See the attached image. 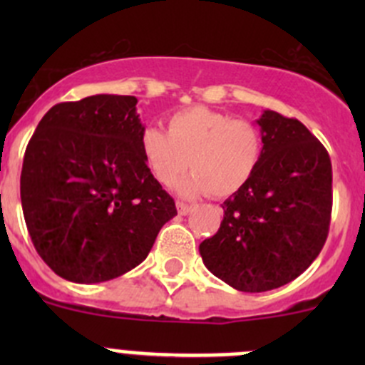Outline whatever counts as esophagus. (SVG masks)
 <instances>
[{
	"instance_id": "obj_1",
	"label": "esophagus",
	"mask_w": 365,
	"mask_h": 365,
	"mask_svg": "<svg viewBox=\"0 0 365 365\" xmlns=\"http://www.w3.org/2000/svg\"><path fill=\"white\" fill-rule=\"evenodd\" d=\"M176 210H178L180 215H187V213L192 210V206L187 205V203H182V201H178V203H176Z\"/></svg>"
}]
</instances>
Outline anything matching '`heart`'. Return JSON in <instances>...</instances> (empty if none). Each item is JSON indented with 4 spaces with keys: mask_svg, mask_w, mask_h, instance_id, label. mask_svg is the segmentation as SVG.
Masks as SVG:
<instances>
[{
    "mask_svg": "<svg viewBox=\"0 0 365 365\" xmlns=\"http://www.w3.org/2000/svg\"><path fill=\"white\" fill-rule=\"evenodd\" d=\"M139 150L162 185H173L189 165L192 175L178 183L182 196L208 192L227 197L244 189L263 155V135L249 120L192 106L168 116V134L145 127Z\"/></svg>",
    "mask_w": 365,
    "mask_h": 365,
    "instance_id": "1",
    "label": "heart"
}]
</instances>
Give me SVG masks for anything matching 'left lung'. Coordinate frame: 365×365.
Here are the masks:
<instances>
[{"instance_id": "left-lung-1", "label": "left lung", "mask_w": 365, "mask_h": 365, "mask_svg": "<svg viewBox=\"0 0 365 365\" xmlns=\"http://www.w3.org/2000/svg\"><path fill=\"white\" fill-rule=\"evenodd\" d=\"M263 155L244 189L224 201L219 231L200 244L205 267L238 292L261 293L297 279L329 237L332 164L297 118L264 111Z\"/></svg>"}]
</instances>
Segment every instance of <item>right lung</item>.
<instances>
[{
	"label": "right lung",
	"mask_w": 365,
	"mask_h": 365,
	"mask_svg": "<svg viewBox=\"0 0 365 365\" xmlns=\"http://www.w3.org/2000/svg\"><path fill=\"white\" fill-rule=\"evenodd\" d=\"M130 95H93L53 106L26 146L21 203L36 252L79 284L138 267L175 200L139 150L145 127Z\"/></svg>",
	"instance_id": "add662e5"
}]
</instances>
